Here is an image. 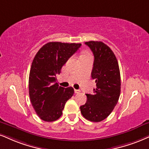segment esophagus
Instances as JSON below:
<instances>
[{"label": "esophagus", "instance_id": "1", "mask_svg": "<svg viewBox=\"0 0 149 149\" xmlns=\"http://www.w3.org/2000/svg\"><path fill=\"white\" fill-rule=\"evenodd\" d=\"M80 91L79 90H77V89H74V93L75 94H79V93H80Z\"/></svg>", "mask_w": 149, "mask_h": 149}]
</instances>
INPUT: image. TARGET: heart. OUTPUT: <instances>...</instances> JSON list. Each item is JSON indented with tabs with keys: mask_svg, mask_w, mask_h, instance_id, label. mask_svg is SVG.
I'll list each match as a JSON object with an SVG mask.
<instances>
[{
	"mask_svg": "<svg viewBox=\"0 0 149 149\" xmlns=\"http://www.w3.org/2000/svg\"><path fill=\"white\" fill-rule=\"evenodd\" d=\"M89 56L88 54H87V53H85V54H82L81 56V57H82V56Z\"/></svg>",
	"mask_w": 149,
	"mask_h": 149,
	"instance_id": "1",
	"label": "heart"
}]
</instances>
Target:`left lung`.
<instances>
[{
	"label": "left lung",
	"instance_id": "8db88e82",
	"mask_svg": "<svg viewBox=\"0 0 149 149\" xmlns=\"http://www.w3.org/2000/svg\"><path fill=\"white\" fill-rule=\"evenodd\" d=\"M94 54L91 77L97 88L94 94H86L87 101L80 106L88 120L99 122L105 119L118 102L121 91L119 64L112 49L102 41L86 42Z\"/></svg>",
	"mask_w": 149,
	"mask_h": 149
}]
</instances>
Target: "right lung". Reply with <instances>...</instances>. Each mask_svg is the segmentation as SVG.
<instances>
[{"mask_svg": "<svg viewBox=\"0 0 149 149\" xmlns=\"http://www.w3.org/2000/svg\"><path fill=\"white\" fill-rule=\"evenodd\" d=\"M81 43L49 42L33 59L29 76V95L34 111L42 120L54 122L61 116L66 102L74 94L72 87H61L56 76Z\"/></svg>", "mask_w": 149, "mask_h": 149, "instance_id": "right-lung-1", "label": "right lung"}]
</instances>
